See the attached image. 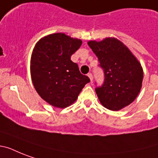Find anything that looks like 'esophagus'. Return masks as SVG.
<instances>
[{"mask_svg": "<svg viewBox=\"0 0 158 158\" xmlns=\"http://www.w3.org/2000/svg\"><path fill=\"white\" fill-rule=\"evenodd\" d=\"M88 76H89V79H90V81H93V79H94V77H93V74H91V73H89V74H88Z\"/></svg>", "mask_w": 158, "mask_h": 158, "instance_id": "1", "label": "esophagus"}]
</instances>
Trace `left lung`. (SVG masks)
Wrapping results in <instances>:
<instances>
[{
    "instance_id": "obj_1",
    "label": "left lung",
    "mask_w": 158,
    "mask_h": 158,
    "mask_svg": "<svg viewBox=\"0 0 158 158\" xmlns=\"http://www.w3.org/2000/svg\"><path fill=\"white\" fill-rule=\"evenodd\" d=\"M105 74L103 85L96 89L101 104L110 110H120L132 103L142 88L143 70L139 60L115 38L89 41Z\"/></svg>"
}]
</instances>
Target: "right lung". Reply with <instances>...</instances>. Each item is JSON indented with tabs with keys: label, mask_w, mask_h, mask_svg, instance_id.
<instances>
[{
	"label": "right lung",
	"mask_w": 158,
	"mask_h": 158,
	"mask_svg": "<svg viewBox=\"0 0 158 158\" xmlns=\"http://www.w3.org/2000/svg\"><path fill=\"white\" fill-rule=\"evenodd\" d=\"M82 41L56 33L36 43L30 60L31 78L38 95L51 106L65 108L78 98L90 79L79 72L70 57Z\"/></svg>",
	"instance_id": "1"
}]
</instances>
